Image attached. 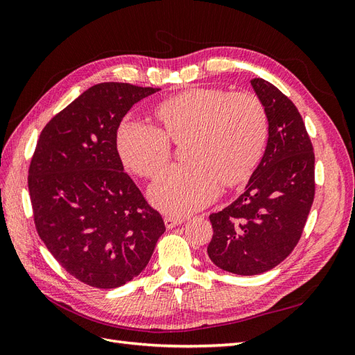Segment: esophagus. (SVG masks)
<instances>
[{"label":"esophagus","instance_id":"1","mask_svg":"<svg viewBox=\"0 0 355 355\" xmlns=\"http://www.w3.org/2000/svg\"><path fill=\"white\" fill-rule=\"evenodd\" d=\"M185 222V219L184 218H173V216H166L164 218V223H166V228H175V227H178V225H180V223H184Z\"/></svg>","mask_w":355,"mask_h":355}]
</instances>
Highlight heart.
<instances>
[{
	"instance_id": "b5f03b06",
	"label": "heart",
	"mask_w": 355,
	"mask_h": 355,
	"mask_svg": "<svg viewBox=\"0 0 355 355\" xmlns=\"http://www.w3.org/2000/svg\"><path fill=\"white\" fill-rule=\"evenodd\" d=\"M159 128L124 121L116 132L123 164L154 179L168 164L171 145H185L188 164L168 168L149 191L159 210L188 214L216 198L219 185L252 176L265 151L270 123L262 101L250 92L192 87L164 99L155 111Z\"/></svg>"
}]
</instances>
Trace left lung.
Wrapping results in <instances>:
<instances>
[{
	"mask_svg": "<svg viewBox=\"0 0 355 355\" xmlns=\"http://www.w3.org/2000/svg\"><path fill=\"white\" fill-rule=\"evenodd\" d=\"M250 83L270 123L265 153L243 194L209 216L210 261L237 275L270 271L293 252L315 194L313 144L295 103L263 78Z\"/></svg>",
	"mask_w": 355,
	"mask_h": 355,
	"instance_id": "8db88e82",
	"label": "left lung"
}]
</instances>
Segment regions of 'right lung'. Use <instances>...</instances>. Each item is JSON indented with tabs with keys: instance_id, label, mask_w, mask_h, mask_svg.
<instances>
[{
	"instance_id": "obj_1",
	"label": "right lung",
	"mask_w": 355,
	"mask_h": 355,
	"mask_svg": "<svg viewBox=\"0 0 355 355\" xmlns=\"http://www.w3.org/2000/svg\"><path fill=\"white\" fill-rule=\"evenodd\" d=\"M159 89L101 83L47 123L28 176L40 239L72 277L115 288L141 274L166 231L123 167L116 130Z\"/></svg>"
}]
</instances>
